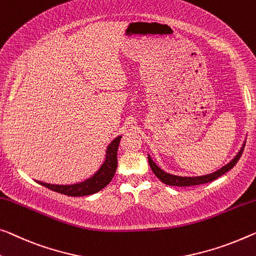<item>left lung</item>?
<instances>
[{"instance_id": "obj_1", "label": "left lung", "mask_w": 256, "mask_h": 256, "mask_svg": "<svg viewBox=\"0 0 256 256\" xmlns=\"http://www.w3.org/2000/svg\"><path fill=\"white\" fill-rule=\"evenodd\" d=\"M245 143L246 142H244L240 150L238 151V153L236 154L234 158L231 160L229 164H226V166L220 168L218 170L212 172V174H207V175H202V176H178V175L170 174V172H164V169H161L158 164H156L154 161L152 160L150 154H148V164H150L152 172H154V175L161 180V182L167 184V186H199V184H205V183L212 182V180H215L216 178H218L220 176H222L223 174H226V172H229L230 169H232L234 167V164L238 162V160L240 159L242 151H244V148H245Z\"/></svg>"}]
</instances>
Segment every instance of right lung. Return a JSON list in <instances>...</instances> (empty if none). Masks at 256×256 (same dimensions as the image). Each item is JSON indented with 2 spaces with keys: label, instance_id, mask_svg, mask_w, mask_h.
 Masks as SVG:
<instances>
[{
  "label": "right lung",
  "instance_id": "add662e5",
  "mask_svg": "<svg viewBox=\"0 0 256 256\" xmlns=\"http://www.w3.org/2000/svg\"><path fill=\"white\" fill-rule=\"evenodd\" d=\"M120 140L121 136H116V138L108 145L105 151L104 162L102 164V166L95 174L90 176L89 178H86L84 180H82V182L73 184H51L38 180H35V182L50 188V190L56 191L58 194L70 196H82L96 194V192L100 191L102 188H104L108 186L116 174L118 166L116 153L118 148H119Z\"/></svg>",
  "mask_w": 256,
  "mask_h": 256
}]
</instances>
